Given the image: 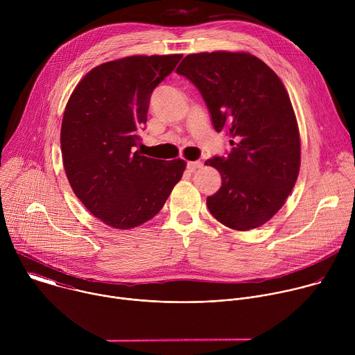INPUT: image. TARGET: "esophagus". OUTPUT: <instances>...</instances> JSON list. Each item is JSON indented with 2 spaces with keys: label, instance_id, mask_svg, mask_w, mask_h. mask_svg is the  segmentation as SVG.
<instances>
[{
  "label": "esophagus",
  "instance_id": "esophagus-1",
  "mask_svg": "<svg viewBox=\"0 0 355 355\" xmlns=\"http://www.w3.org/2000/svg\"><path fill=\"white\" fill-rule=\"evenodd\" d=\"M187 167H188L191 171H195L196 168L202 167V163H200V162H188V163H187Z\"/></svg>",
  "mask_w": 355,
  "mask_h": 355
}]
</instances>
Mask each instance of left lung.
<instances>
[{
    "label": "left lung",
    "mask_w": 355,
    "mask_h": 355,
    "mask_svg": "<svg viewBox=\"0 0 355 355\" xmlns=\"http://www.w3.org/2000/svg\"><path fill=\"white\" fill-rule=\"evenodd\" d=\"M200 92L216 132L233 146L227 157L205 164L222 177L207 198L212 216L234 230L267 223L285 204L300 167V137L279 77L245 52L188 55L177 67Z\"/></svg>",
    "instance_id": "left-lung-1"
}]
</instances>
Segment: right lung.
<instances>
[{
	"label": "right lung",
	"mask_w": 355,
	"mask_h": 355,
	"mask_svg": "<svg viewBox=\"0 0 355 355\" xmlns=\"http://www.w3.org/2000/svg\"><path fill=\"white\" fill-rule=\"evenodd\" d=\"M181 58L129 56L99 64L66 105L60 144L67 180L83 205L114 229L155 218L185 170L181 159L164 162L135 151L151 92Z\"/></svg>",
	"instance_id": "add662e5"
}]
</instances>
